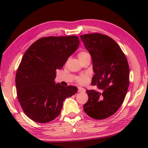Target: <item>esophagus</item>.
Instances as JSON below:
<instances>
[{"label": "esophagus", "mask_w": 148, "mask_h": 148, "mask_svg": "<svg viewBox=\"0 0 148 148\" xmlns=\"http://www.w3.org/2000/svg\"><path fill=\"white\" fill-rule=\"evenodd\" d=\"M78 92H86V89L83 87H78Z\"/></svg>", "instance_id": "obj_1"}]
</instances>
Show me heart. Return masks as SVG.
Returning <instances> with one entry per match:
<instances>
[{
    "label": "heart",
    "instance_id": "b5f03b06",
    "mask_svg": "<svg viewBox=\"0 0 148 148\" xmlns=\"http://www.w3.org/2000/svg\"><path fill=\"white\" fill-rule=\"evenodd\" d=\"M90 56L89 54L86 51H80L78 54V58L79 61H82V59H84L87 57ZM89 80V76L87 75H82V76L78 77L77 78V81L80 84H86Z\"/></svg>",
    "mask_w": 148,
    "mask_h": 148
}]
</instances>
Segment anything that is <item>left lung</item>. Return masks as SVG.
<instances>
[{
	"mask_svg": "<svg viewBox=\"0 0 148 148\" xmlns=\"http://www.w3.org/2000/svg\"><path fill=\"white\" fill-rule=\"evenodd\" d=\"M80 38L92 59L95 75L91 85L101 90H87L89 99L84 110L92 118L106 119L124 101L129 84L128 62L119 45L106 35L87 34Z\"/></svg>",
	"mask_w": 148,
	"mask_h": 148,
	"instance_id": "obj_1",
	"label": "left lung"
}]
</instances>
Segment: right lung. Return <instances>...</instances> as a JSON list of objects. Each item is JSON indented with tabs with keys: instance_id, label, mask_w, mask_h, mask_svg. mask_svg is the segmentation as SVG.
I'll list each match as a JSON object with an SVG mask.
<instances>
[{
	"instance_id": "add662e5",
	"label": "right lung",
	"mask_w": 148,
	"mask_h": 148,
	"mask_svg": "<svg viewBox=\"0 0 148 148\" xmlns=\"http://www.w3.org/2000/svg\"><path fill=\"white\" fill-rule=\"evenodd\" d=\"M79 44L76 36L44 37L24 53L16 72L17 95L32 121L45 123L56 119L64 99L77 92V87H64L55 79L57 70L62 68Z\"/></svg>"
}]
</instances>
